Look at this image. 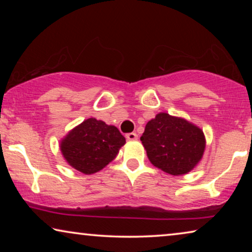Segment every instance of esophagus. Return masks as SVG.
<instances>
[{
  "instance_id": "esophagus-1",
  "label": "esophagus",
  "mask_w": 252,
  "mask_h": 252,
  "mask_svg": "<svg viewBox=\"0 0 252 252\" xmlns=\"http://www.w3.org/2000/svg\"><path fill=\"white\" fill-rule=\"evenodd\" d=\"M126 139L128 141H135V140H137V134L136 133H128L126 135Z\"/></svg>"
}]
</instances>
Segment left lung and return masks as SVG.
Returning a JSON list of instances; mask_svg holds the SVG:
<instances>
[{
    "instance_id": "8db88e82",
    "label": "left lung",
    "mask_w": 252,
    "mask_h": 252,
    "mask_svg": "<svg viewBox=\"0 0 252 252\" xmlns=\"http://www.w3.org/2000/svg\"><path fill=\"white\" fill-rule=\"evenodd\" d=\"M141 141L150 163L171 175L187 174L204 155L203 130L181 117L157 113L147 123Z\"/></svg>"
}]
</instances>
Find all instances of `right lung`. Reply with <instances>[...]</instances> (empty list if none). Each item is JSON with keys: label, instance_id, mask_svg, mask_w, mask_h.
<instances>
[{"label": "right lung", "instance_id": "add662e5", "mask_svg": "<svg viewBox=\"0 0 252 252\" xmlns=\"http://www.w3.org/2000/svg\"><path fill=\"white\" fill-rule=\"evenodd\" d=\"M125 143L116 126L88 118L61 140L60 148L70 166L84 174H94L111 163Z\"/></svg>", "mask_w": 252, "mask_h": 252}]
</instances>
